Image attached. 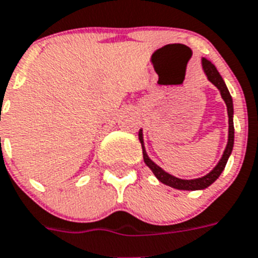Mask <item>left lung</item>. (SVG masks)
<instances>
[{"label": "left lung", "instance_id": "1", "mask_svg": "<svg viewBox=\"0 0 258 258\" xmlns=\"http://www.w3.org/2000/svg\"><path fill=\"white\" fill-rule=\"evenodd\" d=\"M201 64H202V69L205 75H206L207 80H209L214 86L218 88V90L220 92V96H222L223 101L226 102L227 106V112H228V140H227V146L224 152H223L222 157H220L219 162L214 166V169L211 172H209L206 176L199 177V178H192V179H182L178 178V177L172 176L170 173L165 172L162 169L161 166H159L155 161L149 159L148 153L146 151V146H144V139H143V130L140 128L139 131V140L142 143L143 148V159L144 162L147 164L149 169L152 170V173L156 176V178L159 179L160 182L165 183V185L170 186L173 189L177 190H203L209 187L211 183H214L216 179L219 178V176L222 174V172L224 170L227 165V161H228L229 156L232 153L233 149V142H235V127H233V101L232 97L229 94L228 88H227L226 82L222 79L220 73L218 72L216 67L214 66L213 62L209 61L206 59H201Z\"/></svg>", "mask_w": 258, "mask_h": 258}]
</instances>
